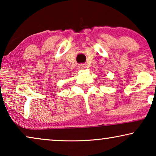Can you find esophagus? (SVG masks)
<instances>
[{
	"label": "esophagus",
	"mask_w": 156,
	"mask_h": 156,
	"mask_svg": "<svg viewBox=\"0 0 156 156\" xmlns=\"http://www.w3.org/2000/svg\"><path fill=\"white\" fill-rule=\"evenodd\" d=\"M79 68H80V69H84L85 68V65H84V64H80V65H79Z\"/></svg>",
	"instance_id": "34e87169"
}]
</instances>
